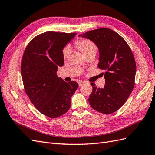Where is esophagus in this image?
<instances>
[{
    "instance_id": "esophagus-1",
    "label": "esophagus",
    "mask_w": 155,
    "mask_h": 155,
    "mask_svg": "<svg viewBox=\"0 0 155 155\" xmlns=\"http://www.w3.org/2000/svg\"><path fill=\"white\" fill-rule=\"evenodd\" d=\"M83 84H84V81H79V87H81Z\"/></svg>"
}]
</instances>
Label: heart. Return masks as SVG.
<instances>
[{"label":"heart","instance_id":"heart-1","mask_svg":"<svg viewBox=\"0 0 155 155\" xmlns=\"http://www.w3.org/2000/svg\"><path fill=\"white\" fill-rule=\"evenodd\" d=\"M74 45L84 56L90 54V53H95L96 50H97V46H96V45L93 41L88 39L79 38L74 42ZM70 54L71 50L68 47H66L63 49V56L64 59H67L69 56H70Z\"/></svg>","mask_w":155,"mask_h":155}]
</instances>
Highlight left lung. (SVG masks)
Wrapping results in <instances>:
<instances>
[{
  "label": "left lung",
  "instance_id": "left-lung-1",
  "mask_svg": "<svg viewBox=\"0 0 155 155\" xmlns=\"http://www.w3.org/2000/svg\"><path fill=\"white\" fill-rule=\"evenodd\" d=\"M79 36L92 41L99 51L98 67L105 70V86L93 90L88 101L100 113L111 114L118 110L129 97L135 85L136 63L130 47L121 36L108 28H100Z\"/></svg>",
  "mask_w": 155,
  "mask_h": 155
}]
</instances>
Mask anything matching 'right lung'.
<instances>
[{
  "label": "right lung",
  "instance_id": "1",
  "mask_svg": "<svg viewBox=\"0 0 155 155\" xmlns=\"http://www.w3.org/2000/svg\"><path fill=\"white\" fill-rule=\"evenodd\" d=\"M76 33L47 31L32 40L24 51L21 74L25 92L35 107L50 118L65 114L78 89L76 81L58 78V67L64 64L63 49Z\"/></svg>",
  "mask_w": 155,
  "mask_h": 155
}]
</instances>
